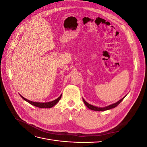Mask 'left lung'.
Masks as SVG:
<instances>
[{
  "label": "left lung",
  "mask_w": 147,
  "mask_h": 147,
  "mask_svg": "<svg viewBox=\"0 0 147 147\" xmlns=\"http://www.w3.org/2000/svg\"><path fill=\"white\" fill-rule=\"evenodd\" d=\"M126 97V96H124V97H123V98H122L121 100H119V101H118L117 102H116V103L113 104H112V105H109V106H107V107H102V108L97 107L93 106V105H91V104H88V102H86L84 99H83V102H84V104L86 105V106L87 107H88V109H91V110H94V111H105V110H110V109H113V108L116 107L120 103V102H121L124 99V97Z\"/></svg>",
  "instance_id": "obj_1"
}]
</instances>
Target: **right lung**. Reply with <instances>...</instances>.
Listing matches in <instances>:
<instances>
[{
	"label": "right lung",
	"mask_w": 147,
	"mask_h": 147,
	"mask_svg": "<svg viewBox=\"0 0 147 147\" xmlns=\"http://www.w3.org/2000/svg\"><path fill=\"white\" fill-rule=\"evenodd\" d=\"M20 96H21V97L22 98H23L24 100H25L26 101H27L28 102H29V104H30L31 105H34V106L37 107H39V108H51V107H52L55 105L57 103V102H59V100L60 99H61L62 94L58 97V98L55 99V100L49 102H45V103H42V102H35L30 101V100H28L27 99L24 98V97H23L21 95H20Z\"/></svg>",
	"instance_id": "obj_1"
}]
</instances>
